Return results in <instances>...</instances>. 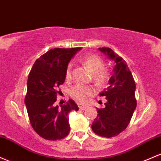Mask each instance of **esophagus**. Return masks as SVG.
Returning a JSON list of instances; mask_svg holds the SVG:
<instances>
[{
  "label": "esophagus",
  "instance_id": "obj_1",
  "mask_svg": "<svg viewBox=\"0 0 161 161\" xmlns=\"http://www.w3.org/2000/svg\"><path fill=\"white\" fill-rule=\"evenodd\" d=\"M79 109H80V110H86V109L88 108V106H87V105H82V104H79Z\"/></svg>",
  "mask_w": 161,
  "mask_h": 161
}]
</instances>
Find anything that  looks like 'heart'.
<instances>
[{
	"instance_id": "1",
	"label": "heart",
	"mask_w": 161,
	"mask_h": 161,
	"mask_svg": "<svg viewBox=\"0 0 161 161\" xmlns=\"http://www.w3.org/2000/svg\"><path fill=\"white\" fill-rule=\"evenodd\" d=\"M82 63L92 72V80L98 86H102L107 82L109 76V70L107 66H103V62L97 55H88L82 59ZM71 78V65L67 66L66 70V79L67 80ZM70 95L74 99L84 102L91 96L95 95V89L91 86L77 84L70 89Z\"/></svg>"
}]
</instances>
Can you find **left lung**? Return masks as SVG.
<instances>
[{"instance_id": "obj_1", "label": "left lung", "mask_w": 161, "mask_h": 161, "mask_svg": "<svg viewBox=\"0 0 161 161\" xmlns=\"http://www.w3.org/2000/svg\"><path fill=\"white\" fill-rule=\"evenodd\" d=\"M114 61L113 74L108 80V86L100 92V96L106 97L104 108H97L98 115L92 125L96 135L112 137L119 135L130 123L136 106L135 82L126 62L108 47L98 48Z\"/></svg>"}]
</instances>
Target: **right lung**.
I'll return each mask as SVG.
<instances>
[{"mask_svg":"<svg viewBox=\"0 0 161 161\" xmlns=\"http://www.w3.org/2000/svg\"><path fill=\"white\" fill-rule=\"evenodd\" d=\"M81 49H50L36 59L30 72L24 102L32 127L44 139L61 140L69 133V113L79 107L72 99L58 106L56 95L65 82L69 63Z\"/></svg>","mask_w":161,"mask_h":161,"instance_id":"1","label":"right lung"}]
</instances>
